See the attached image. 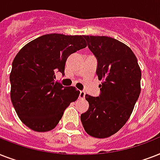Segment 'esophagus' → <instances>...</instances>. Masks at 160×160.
I'll return each instance as SVG.
<instances>
[{"mask_svg": "<svg viewBox=\"0 0 160 160\" xmlns=\"http://www.w3.org/2000/svg\"><path fill=\"white\" fill-rule=\"evenodd\" d=\"M85 96V91H80V95H79V98L80 99H84Z\"/></svg>", "mask_w": 160, "mask_h": 160, "instance_id": "obj_1", "label": "esophagus"}]
</instances>
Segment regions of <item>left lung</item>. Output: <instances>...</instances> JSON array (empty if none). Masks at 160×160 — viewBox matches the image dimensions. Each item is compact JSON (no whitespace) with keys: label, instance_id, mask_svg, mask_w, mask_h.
Listing matches in <instances>:
<instances>
[{"label":"left lung","instance_id":"8db88e82","mask_svg":"<svg viewBox=\"0 0 160 160\" xmlns=\"http://www.w3.org/2000/svg\"><path fill=\"white\" fill-rule=\"evenodd\" d=\"M84 38L97 58L96 75L102 82L100 96L85 95L89 109L80 119L88 134L104 139L117 133L129 119L141 90V70L125 44L108 36Z\"/></svg>","mask_w":160,"mask_h":160}]
</instances>
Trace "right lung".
<instances>
[{
    "label": "right lung",
    "instance_id": "right-lung-1",
    "mask_svg": "<svg viewBox=\"0 0 160 160\" xmlns=\"http://www.w3.org/2000/svg\"><path fill=\"white\" fill-rule=\"evenodd\" d=\"M86 46L83 36L47 34L26 44L16 55L10 74L11 102L30 129H53L65 109L77 100L80 91L55 82V73L65 75L69 55Z\"/></svg>",
    "mask_w": 160,
    "mask_h": 160
}]
</instances>
